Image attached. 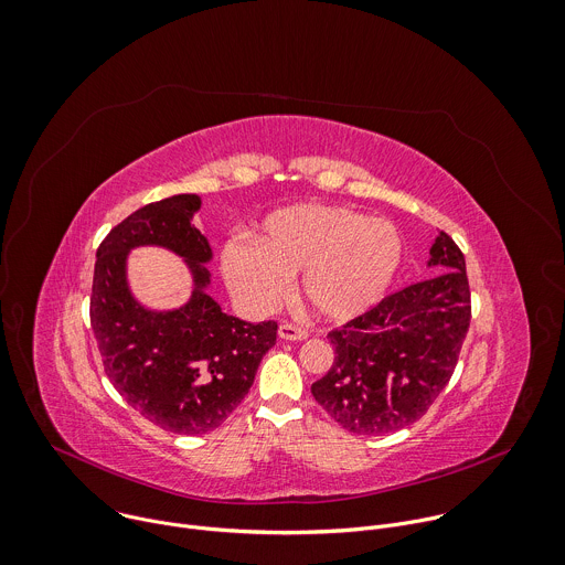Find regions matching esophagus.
<instances>
[{"mask_svg": "<svg viewBox=\"0 0 565 565\" xmlns=\"http://www.w3.org/2000/svg\"><path fill=\"white\" fill-rule=\"evenodd\" d=\"M278 335H280L282 340H294V342L307 340V331L300 329V327H294V324H280V327H278Z\"/></svg>", "mask_w": 565, "mask_h": 565, "instance_id": "1", "label": "esophagus"}]
</instances>
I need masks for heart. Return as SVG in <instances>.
<instances>
[{
  "label": "heart",
  "mask_w": 565,
  "mask_h": 565,
  "mask_svg": "<svg viewBox=\"0 0 565 565\" xmlns=\"http://www.w3.org/2000/svg\"><path fill=\"white\" fill-rule=\"evenodd\" d=\"M402 263V236L386 218L342 205H291L269 214L252 243L221 254L230 289L254 311L274 309L298 274V294L324 322L344 324L371 311Z\"/></svg>",
  "instance_id": "1"
}]
</instances>
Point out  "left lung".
I'll use <instances>...</instances> for the list:
<instances>
[{
  "label": "left lung",
  "instance_id": "8db88e82",
  "mask_svg": "<svg viewBox=\"0 0 565 565\" xmlns=\"http://www.w3.org/2000/svg\"><path fill=\"white\" fill-rule=\"evenodd\" d=\"M426 265L439 274L329 333L335 360L311 393L351 433L382 435L413 424L455 371L470 324L463 254L439 232Z\"/></svg>",
  "mask_w": 565,
  "mask_h": 565
}]
</instances>
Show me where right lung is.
I'll use <instances>...</instances> for the list:
<instances>
[{
	"label": "right lung",
	"instance_id": "1",
	"mask_svg": "<svg viewBox=\"0 0 565 565\" xmlns=\"http://www.w3.org/2000/svg\"><path fill=\"white\" fill-rule=\"evenodd\" d=\"M201 196L177 194L150 203L104 238L97 249L90 324L108 380L146 419L179 435L218 428L249 393L278 324L227 316L207 294L212 247L192 225ZM137 246H163L183 257L193 294L177 310L141 306L127 280Z\"/></svg>",
	"mask_w": 565,
	"mask_h": 565
}]
</instances>
